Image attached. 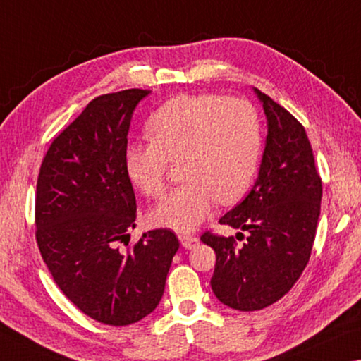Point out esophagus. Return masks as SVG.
Returning <instances> with one entry per match:
<instances>
[{
	"instance_id": "esophagus-1",
	"label": "esophagus",
	"mask_w": 361,
	"mask_h": 361,
	"mask_svg": "<svg viewBox=\"0 0 361 361\" xmlns=\"http://www.w3.org/2000/svg\"><path fill=\"white\" fill-rule=\"evenodd\" d=\"M179 240L185 250H192V248H195L198 245V237L190 235V234H180Z\"/></svg>"
}]
</instances>
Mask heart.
Returning <instances> with one entry per match:
<instances>
[{
    "instance_id": "1",
    "label": "heart",
    "mask_w": 361,
    "mask_h": 361,
    "mask_svg": "<svg viewBox=\"0 0 361 361\" xmlns=\"http://www.w3.org/2000/svg\"><path fill=\"white\" fill-rule=\"evenodd\" d=\"M147 130L152 140L129 142L124 152L132 184L149 198L163 197L169 163L179 159L185 180L153 209V223L190 231L216 202L234 204L245 195L262 152L259 119L247 99L176 97L154 111Z\"/></svg>"
}]
</instances>
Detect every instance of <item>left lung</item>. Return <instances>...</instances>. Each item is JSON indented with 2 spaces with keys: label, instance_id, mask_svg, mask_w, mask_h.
I'll list each match as a JSON object with an SVG mask.
<instances>
[{
  "label": "left lung",
  "instance_id": "1",
  "mask_svg": "<svg viewBox=\"0 0 361 361\" xmlns=\"http://www.w3.org/2000/svg\"><path fill=\"white\" fill-rule=\"evenodd\" d=\"M268 119L257 182L240 204L219 219L237 232L202 235L216 252L212 289L219 302L255 312L281 300L302 276L312 255L323 185L305 127L255 88Z\"/></svg>",
  "mask_w": 361,
  "mask_h": 361
}]
</instances>
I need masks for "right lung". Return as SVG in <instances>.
I'll return each instance as SVG.
<instances>
[{"mask_svg": "<svg viewBox=\"0 0 361 361\" xmlns=\"http://www.w3.org/2000/svg\"><path fill=\"white\" fill-rule=\"evenodd\" d=\"M148 93L129 88L92 99L49 145L37 180L43 262L82 313L109 326L137 323L158 307L179 248L169 229L129 242L137 203L124 152L132 113Z\"/></svg>", "mask_w": 361, "mask_h": 361, "instance_id": "1", "label": "right lung"}]
</instances>
